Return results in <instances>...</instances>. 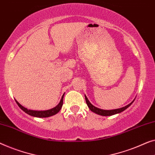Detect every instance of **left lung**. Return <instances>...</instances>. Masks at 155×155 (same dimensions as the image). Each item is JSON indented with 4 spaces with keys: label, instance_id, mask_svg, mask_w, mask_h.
<instances>
[{
    "label": "left lung",
    "instance_id": "8db88e82",
    "mask_svg": "<svg viewBox=\"0 0 155 155\" xmlns=\"http://www.w3.org/2000/svg\"><path fill=\"white\" fill-rule=\"evenodd\" d=\"M84 97H85V100H86V103L87 104V106L89 107V108L93 112V113L97 114V115H102V116H110V115H115V114H118V113H122V112L128 108V107H129L130 105L133 104L134 100H135V98H134V99L129 104H128L127 105H126V106H124V107H120V108L114 109V110H103V109L98 108V107H96L94 106V105L91 104V103L89 102L88 98H87V97L85 95H84Z\"/></svg>",
    "mask_w": 155,
    "mask_h": 155
}]
</instances>
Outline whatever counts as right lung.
<instances>
[{
	"label": "right lung",
	"instance_id": "obj_1",
	"mask_svg": "<svg viewBox=\"0 0 155 155\" xmlns=\"http://www.w3.org/2000/svg\"><path fill=\"white\" fill-rule=\"evenodd\" d=\"M64 94L62 96V97L60 100V102L59 103L57 106H55L53 108L50 109V110H30L26 108V107H24L23 105H21L19 104V102L17 101V100L15 99V101L17 104V105H19V107L21 108L22 110L25 112L26 113H27L28 115L33 116V117H48L54 115L56 114L59 113L60 111V110L61 109V107L63 105V99H64Z\"/></svg>",
	"mask_w": 155,
	"mask_h": 155
}]
</instances>
